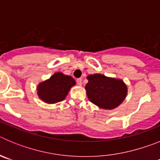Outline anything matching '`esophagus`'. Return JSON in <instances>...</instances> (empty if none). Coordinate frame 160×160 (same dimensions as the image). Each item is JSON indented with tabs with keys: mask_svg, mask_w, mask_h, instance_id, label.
I'll use <instances>...</instances> for the list:
<instances>
[{
	"mask_svg": "<svg viewBox=\"0 0 160 160\" xmlns=\"http://www.w3.org/2000/svg\"><path fill=\"white\" fill-rule=\"evenodd\" d=\"M77 83L78 86H82V78H78Z\"/></svg>",
	"mask_w": 160,
	"mask_h": 160,
	"instance_id": "obj_1",
	"label": "esophagus"
}]
</instances>
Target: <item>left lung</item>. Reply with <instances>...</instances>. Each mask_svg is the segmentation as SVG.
<instances>
[{
	"label": "left lung",
	"mask_w": 160,
	"mask_h": 160,
	"mask_svg": "<svg viewBox=\"0 0 160 160\" xmlns=\"http://www.w3.org/2000/svg\"><path fill=\"white\" fill-rule=\"evenodd\" d=\"M85 87L89 100L105 110H112L121 104L128 95V87L122 80L101 73L87 76Z\"/></svg>",
	"instance_id": "obj_1"
}]
</instances>
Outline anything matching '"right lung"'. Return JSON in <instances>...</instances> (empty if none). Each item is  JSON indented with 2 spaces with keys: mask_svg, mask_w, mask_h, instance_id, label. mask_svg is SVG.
<instances>
[{
  "mask_svg": "<svg viewBox=\"0 0 160 160\" xmlns=\"http://www.w3.org/2000/svg\"><path fill=\"white\" fill-rule=\"evenodd\" d=\"M75 84V80L71 76L57 72L49 79L38 85V95L44 102L48 104L57 103L66 98L70 88Z\"/></svg>",
  "mask_w": 160,
  "mask_h": 160,
  "instance_id": "1",
  "label": "right lung"
}]
</instances>
